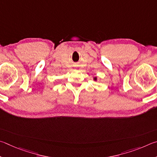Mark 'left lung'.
Wrapping results in <instances>:
<instances>
[{"label":"left lung","instance_id":"obj_1","mask_svg":"<svg viewBox=\"0 0 157 157\" xmlns=\"http://www.w3.org/2000/svg\"><path fill=\"white\" fill-rule=\"evenodd\" d=\"M97 77H94V81H97Z\"/></svg>","mask_w":157,"mask_h":157}]
</instances>
